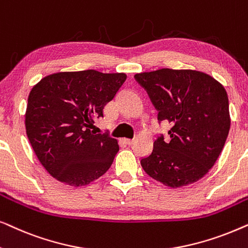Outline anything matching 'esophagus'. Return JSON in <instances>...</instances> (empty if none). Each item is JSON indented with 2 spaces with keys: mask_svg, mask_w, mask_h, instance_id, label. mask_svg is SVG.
I'll use <instances>...</instances> for the list:
<instances>
[{
  "mask_svg": "<svg viewBox=\"0 0 248 248\" xmlns=\"http://www.w3.org/2000/svg\"><path fill=\"white\" fill-rule=\"evenodd\" d=\"M125 142H126V144L132 145V144L134 143V140H132V139H126V140H125Z\"/></svg>",
  "mask_w": 248,
  "mask_h": 248,
  "instance_id": "obj_1",
  "label": "esophagus"
}]
</instances>
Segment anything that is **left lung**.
Instances as JSON below:
<instances>
[{"label":"left lung","instance_id":"obj_1","mask_svg":"<svg viewBox=\"0 0 248 248\" xmlns=\"http://www.w3.org/2000/svg\"><path fill=\"white\" fill-rule=\"evenodd\" d=\"M137 82L158 110V122H169L170 140L162 134L154 150L141 159L144 171L169 187L201 179L216 164L230 128L225 88L209 74L193 70L160 69L138 73Z\"/></svg>","mask_w":248,"mask_h":248}]
</instances>
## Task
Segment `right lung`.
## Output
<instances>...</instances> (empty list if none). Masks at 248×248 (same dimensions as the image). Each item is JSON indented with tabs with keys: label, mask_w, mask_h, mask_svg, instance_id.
<instances>
[{
	"label": "right lung",
	"mask_w": 248,
	"mask_h": 248,
	"mask_svg": "<svg viewBox=\"0 0 248 248\" xmlns=\"http://www.w3.org/2000/svg\"><path fill=\"white\" fill-rule=\"evenodd\" d=\"M125 80L124 73L60 72L30 91L27 137L40 164L57 181L82 186L109 169L120 149L117 141L91 128Z\"/></svg>",
	"instance_id": "1"
}]
</instances>
